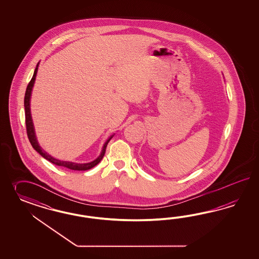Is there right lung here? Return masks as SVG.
I'll list each match as a JSON object with an SVG mask.
<instances>
[{
	"label": "right lung",
	"instance_id": "1",
	"mask_svg": "<svg viewBox=\"0 0 259 259\" xmlns=\"http://www.w3.org/2000/svg\"><path fill=\"white\" fill-rule=\"evenodd\" d=\"M38 71V64L37 67L35 68L33 77H32L31 80L29 81L28 85L26 87V91H25V95H24V110H25V126H26V133H27V137L28 140L31 143L32 147L36 150L39 155L42 157H45L48 161H50L53 164L58 165V166H62V167H65L68 168L70 170H75V171H87L91 168H93L94 166L98 164L102 159V157L105 154V150L107 147V144L109 142L110 140L112 139V137L110 138L108 141H106L103 145L102 153L100 155V157H98L97 159H95L94 161L89 162V163H74V162H69V161H62L59 159H56L54 157H51L50 155H48L46 151H42L40 148V146L37 141L36 136H35V131H34V126H33V122H32L31 114H30V96H31L32 87L34 85L35 82V78H36V74Z\"/></svg>",
	"mask_w": 259,
	"mask_h": 259
}]
</instances>
